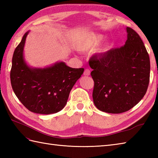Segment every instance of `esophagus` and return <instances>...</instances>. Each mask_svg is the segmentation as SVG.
<instances>
[{"instance_id": "1", "label": "esophagus", "mask_w": 158, "mask_h": 158, "mask_svg": "<svg viewBox=\"0 0 158 158\" xmlns=\"http://www.w3.org/2000/svg\"><path fill=\"white\" fill-rule=\"evenodd\" d=\"M83 75H84L85 76H88L90 75V70L88 69H86L85 70H84V73H83Z\"/></svg>"}]
</instances>
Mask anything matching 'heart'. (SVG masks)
<instances>
[{"instance_id":"obj_1","label":"heart","mask_w":158,"mask_h":158,"mask_svg":"<svg viewBox=\"0 0 158 158\" xmlns=\"http://www.w3.org/2000/svg\"><path fill=\"white\" fill-rule=\"evenodd\" d=\"M103 40L104 36L100 35L94 34V33L87 35L79 44V49L81 51H88V50L93 49L98 46L103 41ZM111 47L112 45L109 43L106 44L103 47L102 51L104 52L109 51L111 48Z\"/></svg>"}]
</instances>
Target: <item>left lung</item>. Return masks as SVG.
<instances>
[{"mask_svg":"<svg viewBox=\"0 0 158 158\" xmlns=\"http://www.w3.org/2000/svg\"><path fill=\"white\" fill-rule=\"evenodd\" d=\"M125 45L105 53L93 55L89 64L94 81L93 100L100 110L122 113L145 95L150 77V60L140 36L126 28Z\"/></svg>","mask_w":158,"mask_h":158,"instance_id":"8db88e82","label":"left lung"}]
</instances>
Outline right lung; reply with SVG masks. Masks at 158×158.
Wrapping results in <instances>:
<instances>
[{
	"label": "right lung",
	"mask_w": 158,
	"mask_h": 158,
	"mask_svg": "<svg viewBox=\"0 0 158 158\" xmlns=\"http://www.w3.org/2000/svg\"><path fill=\"white\" fill-rule=\"evenodd\" d=\"M28 32L13 53L10 73L13 90L30 111L45 115L58 113L65 106L70 90L84 69L70 68L63 62L44 69L29 67L23 56Z\"/></svg>",
	"instance_id": "1"
}]
</instances>
